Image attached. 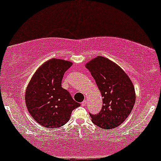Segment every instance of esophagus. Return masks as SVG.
I'll return each instance as SVG.
<instances>
[{"mask_svg": "<svg viewBox=\"0 0 161 161\" xmlns=\"http://www.w3.org/2000/svg\"><path fill=\"white\" fill-rule=\"evenodd\" d=\"M86 104H87V101H86V100H84V101H82V104H82V107H84V106H86Z\"/></svg>", "mask_w": 161, "mask_h": 161, "instance_id": "esophagus-1", "label": "esophagus"}]
</instances>
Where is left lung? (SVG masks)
Returning a JSON list of instances; mask_svg holds the SVG:
<instances>
[{
	"instance_id": "obj_1",
	"label": "left lung",
	"mask_w": 161,
	"mask_h": 161,
	"mask_svg": "<svg viewBox=\"0 0 161 161\" xmlns=\"http://www.w3.org/2000/svg\"><path fill=\"white\" fill-rule=\"evenodd\" d=\"M103 97L101 111L89 114L97 126L112 129L128 117L136 102L133 84L119 66L104 57H97L86 64Z\"/></svg>"
}]
</instances>
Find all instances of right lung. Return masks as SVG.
Listing matches in <instances>:
<instances>
[{"instance_id":"add662e5","label":"right lung","mask_w":161,"mask_h":161,"mask_svg":"<svg viewBox=\"0 0 161 161\" xmlns=\"http://www.w3.org/2000/svg\"><path fill=\"white\" fill-rule=\"evenodd\" d=\"M72 63L51 59L38 68L28 85L25 104L32 117L46 128H58L69 121L80 106L61 87L64 73Z\"/></svg>"}]
</instances>
